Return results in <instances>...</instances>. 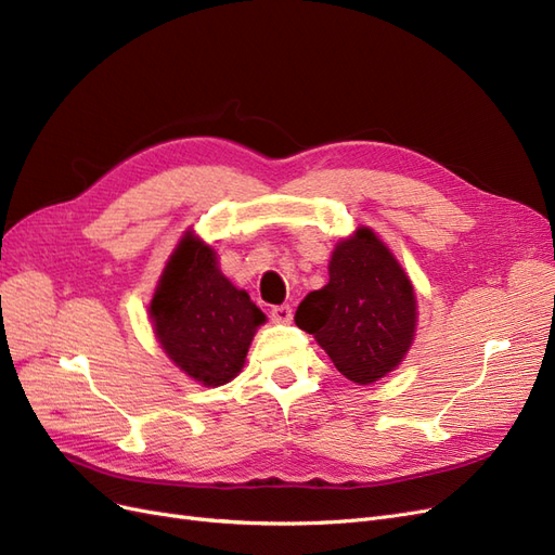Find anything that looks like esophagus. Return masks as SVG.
<instances>
[{
	"mask_svg": "<svg viewBox=\"0 0 555 555\" xmlns=\"http://www.w3.org/2000/svg\"><path fill=\"white\" fill-rule=\"evenodd\" d=\"M271 317H273V322H278V324H287V322H292L294 312H292L289 306H275L271 310Z\"/></svg>",
	"mask_w": 555,
	"mask_h": 555,
	"instance_id": "1",
	"label": "esophagus"
}]
</instances>
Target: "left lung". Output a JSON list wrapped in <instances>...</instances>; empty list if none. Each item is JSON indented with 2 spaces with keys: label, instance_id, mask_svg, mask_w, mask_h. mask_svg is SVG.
<instances>
[{
  "label": "left lung",
  "instance_id": "8db88e82",
  "mask_svg": "<svg viewBox=\"0 0 555 555\" xmlns=\"http://www.w3.org/2000/svg\"><path fill=\"white\" fill-rule=\"evenodd\" d=\"M416 314L410 275L373 229L359 227L335 245L328 284L300 300L294 322L349 382L365 386L405 359Z\"/></svg>",
  "mask_w": 555,
  "mask_h": 555
}]
</instances>
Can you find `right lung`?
<instances>
[{
    "instance_id": "1",
    "label": "right lung",
    "mask_w": 555,
    "mask_h": 555,
    "mask_svg": "<svg viewBox=\"0 0 555 555\" xmlns=\"http://www.w3.org/2000/svg\"><path fill=\"white\" fill-rule=\"evenodd\" d=\"M157 340L180 371L204 386L236 377L266 314L217 263V251L184 231L150 300Z\"/></svg>"
}]
</instances>
